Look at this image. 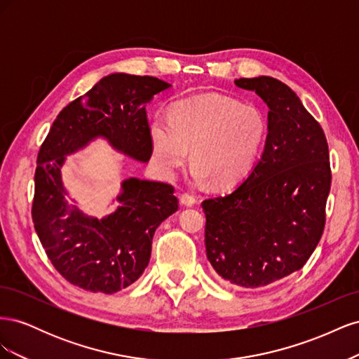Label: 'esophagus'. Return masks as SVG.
I'll return each mask as SVG.
<instances>
[{
    "label": "esophagus",
    "mask_w": 359,
    "mask_h": 359,
    "mask_svg": "<svg viewBox=\"0 0 359 359\" xmlns=\"http://www.w3.org/2000/svg\"><path fill=\"white\" fill-rule=\"evenodd\" d=\"M180 202H181V205H182V206H193L194 203H196V198H194L193 194L184 193V194H181Z\"/></svg>",
    "instance_id": "1"
}]
</instances>
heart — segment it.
<instances>
[{"label":"heart","mask_w":359,"mask_h":359,"mask_svg":"<svg viewBox=\"0 0 359 359\" xmlns=\"http://www.w3.org/2000/svg\"><path fill=\"white\" fill-rule=\"evenodd\" d=\"M266 119L257 106L220 94L190 97L172 106L170 119L149 124L157 172L173 178L191 148L193 180L232 187L248 177L262 151Z\"/></svg>","instance_id":"obj_1"}]
</instances>
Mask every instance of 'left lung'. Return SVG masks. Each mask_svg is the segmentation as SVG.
I'll use <instances>...</instances> for the list:
<instances>
[{"label":"left lung","instance_id":"8db88e82","mask_svg":"<svg viewBox=\"0 0 359 359\" xmlns=\"http://www.w3.org/2000/svg\"><path fill=\"white\" fill-rule=\"evenodd\" d=\"M268 106L264 153L248 177L202 202L206 257L223 280L260 287L301 269L325 227L331 189L327 137L289 86L269 76L236 79Z\"/></svg>","mask_w":359,"mask_h":359}]
</instances>
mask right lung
<instances>
[{"instance_id": "1", "label": "right lung", "mask_w": 359, "mask_h": 359, "mask_svg": "<svg viewBox=\"0 0 359 359\" xmlns=\"http://www.w3.org/2000/svg\"><path fill=\"white\" fill-rule=\"evenodd\" d=\"M153 76L112 73L58 114L37 156L32 222L58 273L90 292L115 293L142 276L157 227L178 210L166 182L127 178L118 206L102 219L70 201L62 182L66 157L97 137L118 153L147 163L153 154L147 104L170 88Z\"/></svg>"}]
</instances>
